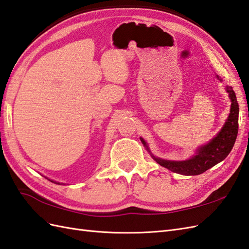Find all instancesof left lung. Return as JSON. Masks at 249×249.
Wrapping results in <instances>:
<instances>
[{"mask_svg":"<svg viewBox=\"0 0 249 249\" xmlns=\"http://www.w3.org/2000/svg\"><path fill=\"white\" fill-rule=\"evenodd\" d=\"M216 78L222 82V79L216 76ZM226 92L228 93L229 99L231 101L230 106V113L222 126L221 131L211 139L210 142L205 143L196 150V153L185 160H169L156 157L150 151L148 143L143 138L141 141L145 150L148 151L152 159L160 163V166L167 168L174 173L183 175H198L204 173L206 170L215 166L228 156L230 151L233 148L236 135L239 129V105L236 101V97L231 87L226 86Z\"/></svg>","mask_w":249,"mask_h":249,"instance_id":"left-lung-1","label":"left lung"}]
</instances>
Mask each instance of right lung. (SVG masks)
I'll use <instances>...</instances> for the list:
<instances>
[{
  "label": "right lung",
  "mask_w": 249,
  "mask_h": 249,
  "mask_svg": "<svg viewBox=\"0 0 249 249\" xmlns=\"http://www.w3.org/2000/svg\"><path fill=\"white\" fill-rule=\"evenodd\" d=\"M47 179H48V180H51V181H53V183H56V184H58V185H61V184H62V183H58V181H53V179H50V178H47Z\"/></svg>",
  "instance_id": "1"
}]
</instances>
